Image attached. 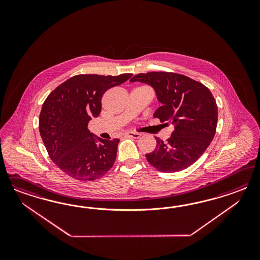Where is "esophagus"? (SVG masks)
Wrapping results in <instances>:
<instances>
[{"label": "esophagus", "mask_w": 260, "mask_h": 260, "mask_svg": "<svg viewBox=\"0 0 260 260\" xmlns=\"http://www.w3.org/2000/svg\"><path fill=\"white\" fill-rule=\"evenodd\" d=\"M126 135H127V136H129V137L135 138V139H137V138H139V137L141 136V134H138V133H133V132L126 133Z\"/></svg>", "instance_id": "obj_1"}]
</instances>
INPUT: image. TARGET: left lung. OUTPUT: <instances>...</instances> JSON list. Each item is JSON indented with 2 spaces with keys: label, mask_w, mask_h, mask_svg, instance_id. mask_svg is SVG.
Segmentation results:
<instances>
[{
  "label": "left lung",
  "mask_w": 260,
  "mask_h": 260,
  "mask_svg": "<svg viewBox=\"0 0 260 260\" xmlns=\"http://www.w3.org/2000/svg\"><path fill=\"white\" fill-rule=\"evenodd\" d=\"M129 82L144 83L154 89L161 106L153 117L174 127L168 141L155 137L156 148L146 154L148 162L162 173H176L192 165L215 134L218 111L210 89L172 72L140 73Z\"/></svg>",
  "instance_id": "obj_1"
}]
</instances>
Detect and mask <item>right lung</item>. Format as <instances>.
<instances>
[{"mask_svg": "<svg viewBox=\"0 0 260 260\" xmlns=\"http://www.w3.org/2000/svg\"><path fill=\"white\" fill-rule=\"evenodd\" d=\"M132 76L76 75L47 96L40 113V134L49 157L63 173L78 180L92 181L111 169L120 140L97 137L87 125L100 114L103 94Z\"/></svg>", "mask_w": 260, "mask_h": 260, "instance_id": "right-lung-1", "label": "right lung"}]
</instances>
